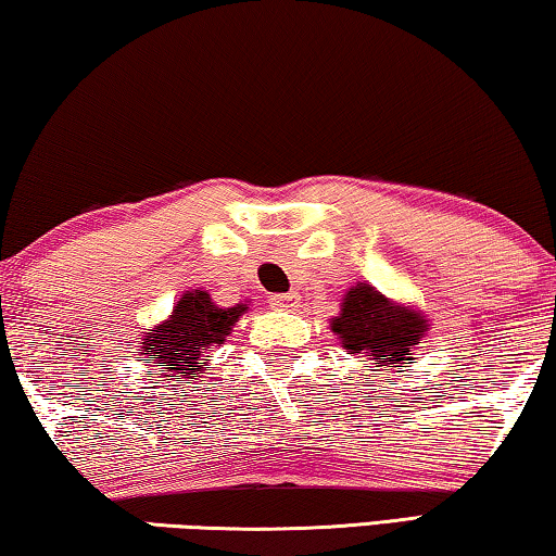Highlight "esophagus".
<instances>
[{
	"label": "esophagus",
	"instance_id": "34e87169",
	"mask_svg": "<svg viewBox=\"0 0 556 556\" xmlns=\"http://www.w3.org/2000/svg\"><path fill=\"white\" fill-rule=\"evenodd\" d=\"M295 303H298V295L295 293L270 295V305L276 307V311H290V307H295Z\"/></svg>",
	"mask_w": 556,
	"mask_h": 556
}]
</instances>
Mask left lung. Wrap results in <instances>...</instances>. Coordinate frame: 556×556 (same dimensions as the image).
Returning a JSON list of instances; mask_svg holds the SVG:
<instances>
[{"mask_svg":"<svg viewBox=\"0 0 556 556\" xmlns=\"http://www.w3.org/2000/svg\"><path fill=\"white\" fill-rule=\"evenodd\" d=\"M348 353H365L375 367H403L427 332V323L407 307L392 305L372 286L348 290L343 313L330 323Z\"/></svg>","mask_w":556,"mask_h":556,"instance_id":"left-lung-1","label":"left lung"}]
</instances>
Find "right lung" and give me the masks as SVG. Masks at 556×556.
Wrapping results in <instances>:
<instances>
[{"instance_id": "obj_1", "label": "right lung", "mask_w": 556, "mask_h": 556, "mask_svg": "<svg viewBox=\"0 0 556 556\" xmlns=\"http://www.w3.org/2000/svg\"><path fill=\"white\" fill-rule=\"evenodd\" d=\"M243 311V305H213L206 290L186 293L176 303L170 320L143 338V348H147L143 355H153L159 375L168 371L166 378L170 380H176L181 372L195 378L201 370V357L206 355L208 348L224 345L230 326Z\"/></svg>"}]
</instances>
